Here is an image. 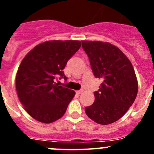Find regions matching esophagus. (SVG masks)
I'll list each match as a JSON object with an SVG mask.
<instances>
[{
	"instance_id": "obj_1",
	"label": "esophagus",
	"mask_w": 154,
	"mask_h": 154,
	"mask_svg": "<svg viewBox=\"0 0 154 154\" xmlns=\"http://www.w3.org/2000/svg\"><path fill=\"white\" fill-rule=\"evenodd\" d=\"M83 91H84V89H80V90L76 91V93H77V94H79H79L82 93V92H83Z\"/></svg>"
}]
</instances>
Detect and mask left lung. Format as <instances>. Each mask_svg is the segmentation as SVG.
<instances>
[{
  "mask_svg": "<svg viewBox=\"0 0 154 154\" xmlns=\"http://www.w3.org/2000/svg\"><path fill=\"white\" fill-rule=\"evenodd\" d=\"M96 78L103 82L94 92L95 101L85 108L94 122L108 125L120 119L135 101L138 82L129 58L109 42L82 41Z\"/></svg>",
  "mask_w": 154,
  "mask_h": 154,
  "instance_id": "8db88e82",
  "label": "left lung"
}]
</instances>
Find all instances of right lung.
Here are the masks:
<instances>
[{
  "mask_svg": "<svg viewBox=\"0 0 154 154\" xmlns=\"http://www.w3.org/2000/svg\"><path fill=\"white\" fill-rule=\"evenodd\" d=\"M80 47L79 41H48L23 58L16 75V89L31 117L51 123L63 116L75 92L58 85L55 79L67 80L63 69Z\"/></svg>",
  "mask_w": 154,
  "mask_h": 154,
  "instance_id": "1",
  "label": "right lung"
}]
</instances>
